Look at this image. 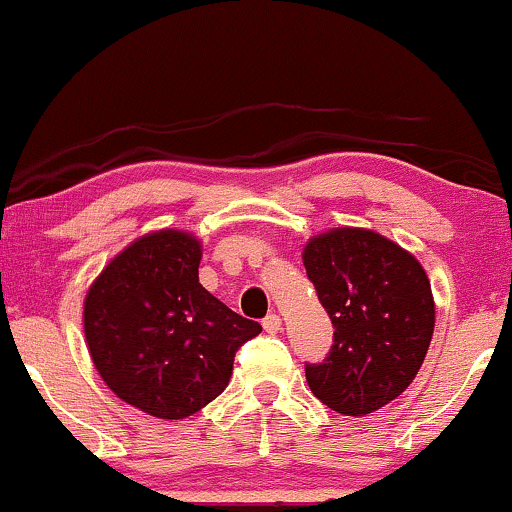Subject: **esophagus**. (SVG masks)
Returning a JSON list of instances; mask_svg holds the SVG:
<instances>
[{
    "mask_svg": "<svg viewBox=\"0 0 512 512\" xmlns=\"http://www.w3.org/2000/svg\"><path fill=\"white\" fill-rule=\"evenodd\" d=\"M262 326H264V331H267V334H279V331H281V317L279 315H269L262 322Z\"/></svg>",
    "mask_w": 512,
    "mask_h": 512,
    "instance_id": "1",
    "label": "esophagus"
}]
</instances>
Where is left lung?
Listing matches in <instances>:
<instances>
[{
  "label": "left lung",
  "mask_w": 512,
  "mask_h": 512,
  "mask_svg": "<svg viewBox=\"0 0 512 512\" xmlns=\"http://www.w3.org/2000/svg\"><path fill=\"white\" fill-rule=\"evenodd\" d=\"M303 264L334 324L329 357L305 367L310 391L348 417L384 408L412 384L432 343L427 272L398 243L355 226L312 236Z\"/></svg>",
  "instance_id": "left-lung-1"
}]
</instances>
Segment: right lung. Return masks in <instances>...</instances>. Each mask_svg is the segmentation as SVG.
Listing matches in <instances>:
<instances>
[{
	"instance_id": "obj_1",
	"label": "right lung",
	"mask_w": 512,
	"mask_h": 512,
	"mask_svg": "<svg viewBox=\"0 0 512 512\" xmlns=\"http://www.w3.org/2000/svg\"><path fill=\"white\" fill-rule=\"evenodd\" d=\"M200 260L193 233H145L85 293L92 365L123 403L159 420L212 403L229 386L236 350L262 331L202 288Z\"/></svg>"
}]
</instances>
